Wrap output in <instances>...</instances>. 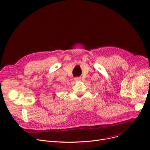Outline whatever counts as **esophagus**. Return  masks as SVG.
<instances>
[{"label":"esophagus","mask_w":150,"mask_h":150,"mask_svg":"<svg viewBox=\"0 0 150 150\" xmlns=\"http://www.w3.org/2000/svg\"><path fill=\"white\" fill-rule=\"evenodd\" d=\"M81 77H75V78H74V79H75V81H79V80H81Z\"/></svg>","instance_id":"34e87169"}]
</instances>
